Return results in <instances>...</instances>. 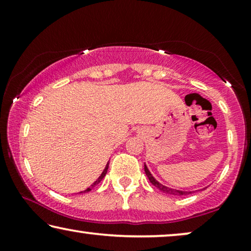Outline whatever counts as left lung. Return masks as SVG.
Returning a JSON list of instances; mask_svg holds the SVG:
<instances>
[{
    "label": "left lung",
    "instance_id": "left-lung-1",
    "mask_svg": "<svg viewBox=\"0 0 251 251\" xmlns=\"http://www.w3.org/2000/svg\"><path fill=\"white\" fill-rule=\"evenodd\" d=\"M144 169H145V174L146 176L149 177V179L151 183H152V185H154L156 188H159V190L161 192H163V193L166 194H171V195H176V197H181V195H187V194H191L193 193V192H190V191H180V190H175V188H170L168 186H164V185H162L161 183H159L155 178L153 177V175L150 173L149 168L146 167V164H144Z\"/></svg>",
    "mask_w": 251,
    "mask_h": 251
}]
</instances>
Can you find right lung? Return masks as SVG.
I'll return each instance as SVG.
<instances>
[{"mask_svg":"<svg viewBox=\"0 0 251 251\" xmlns=\"http://www.w3.org/2000/svg\"><path fill=\"white\" fill-rule=\"evenodd\" d=\"M108 162H107V164H106V167H105V169H104V171H102V173H101V175H100V176H99L98 177V179L97 180H96L95 181V183H92V185H90V186H89L88 188H87V190H84V191H82V192H80V193H87V192H90L91 190H92V188H94L95 186H96V185H98L99 183H100V181L102 180V178H104L105 176H106V174H107V170H108Z\"/></svg>","mask_w":251,"mask_h":251,"instance_id":"obj_1","label":"right lung"}]
</instances>
